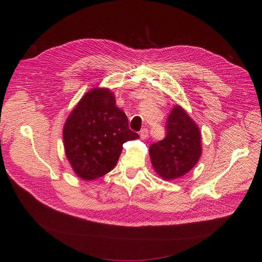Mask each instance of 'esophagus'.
<instances>
[{
  "label": "esophagus",
  "mask_w": 262,
  "mask_h": 262,
  "mask_svg": "<svg viewBox=\"0 0 262 262\" xmlns=\"http://www.w3.org/2000/svg\"><path fill=\"white\" fill-rule=\"evenodd\" d=\"M140 137H141V139H146L148 137V129L147 128H142L140 130Z\"/></svg>",
  "instance_id": "esophagus-1"
}]
</instances>
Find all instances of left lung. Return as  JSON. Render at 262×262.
<instances>
[{"mask_svg": "<svg viewBox=\"0 0 262 262\" xmlns=\"http://www.w3.org/2000/svg\"><path fill=\"white\" fill-rule=\"evenodd\" d=\"M201 153L199 127L181 106H175L167 121L166 137L149 146L155 171L163 180H175L195 166Z\"/></svg>", "mask_w": 262, "mask_h": 262, "instance_id": "left-lung-1", "label": "left lung"}]
</instances>
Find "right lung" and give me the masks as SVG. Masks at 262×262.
Here are the masks:
<instances>
[{
    "label": "right lung",
    "instance_id": "add662e5",
    "mask_svg": "<svg viewBox=\"0 0 262 262\" xmlns=\"http://www.w3.org/2000/svg\"><path fill=\"white\" fill-rule=\"evenodd\" d=\"M139 138L108 89H92L69 116L63 127L66 155L82 180L93 181L112 171L126 141Z\"/></svg>",
    "mask_w": 262,
    "mask_h": 262
}]
</instances>
